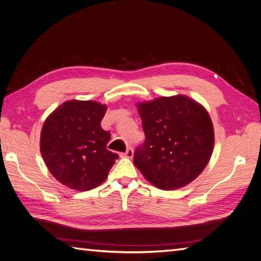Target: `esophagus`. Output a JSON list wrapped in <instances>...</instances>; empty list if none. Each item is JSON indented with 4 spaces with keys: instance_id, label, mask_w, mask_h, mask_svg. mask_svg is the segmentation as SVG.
<instances>
[{
    "instance_id": "34e87169",
    "label": "esophagus",
    "mask_w": 261,
    "mask_h": 261,
    "mask_svg": "<svg viewBox=\"0 0 261 261\" xmlns=\"http://www.w3.org/2000/svg\"><path fill=\"white\" fill-rule=\"evenodd\" d=\"M121 156H122V158L131 159L132 156H133V148L132 147H128V148H126V151L121 154Z\"/></svg>"
}]
</instances>
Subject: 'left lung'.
I'll return each instance as SVG.
<instances>
[{"label":"left lung","mask_w":261,"mask_h":261,"mask_svg":"<svg viewBox=\"0 0 261 261\" xmlns=\"http://www.w3.org/2000/svg\"><path fill=\"white\" fill-rule=\"evenodd\" d=\"M145 135L133 163L164 190L181 188L202 173L213 152L214 130L205 108L186 95L138 103Z\"/></svg>","instance_id":"left-lung-1"}]
</instances>
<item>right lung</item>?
<instances>
[{"label":"right lung","instance_id":"1","mask_svg":"<svg viewBox=\"0 0 261 261\" xmlns=\"http://www.w3.org/2000/svg\"><path fill=\"white\" fill-rule=\"evenodd\" d=\"M107 106L93 100H68L48 116L40 135V152L58 181L87 191L106 180L119 158L107 150L110 132L100 125Z\"/></svg>","mask_w":261,"mask_h":261}]
</instances>
